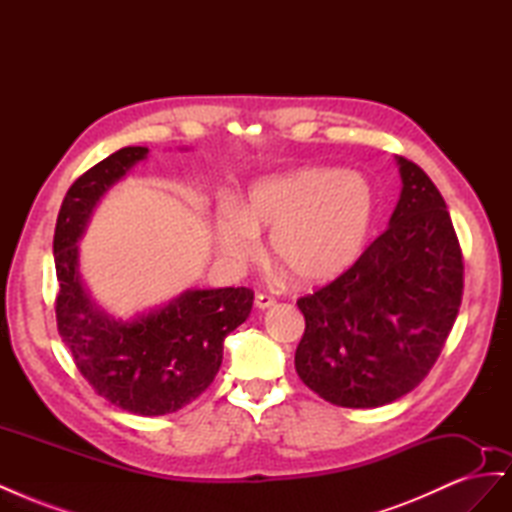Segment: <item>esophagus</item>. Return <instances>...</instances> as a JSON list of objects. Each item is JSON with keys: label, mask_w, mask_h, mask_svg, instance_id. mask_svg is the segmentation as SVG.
<instances>
[{"label": "esophagus", "mask_w": 512, "mask_h": 512, "mask_svg": "<svg viewBox=\"0 0 512 512\" xmlns=\"http://www.w3.org/2000/svg\"><path fill=\"white\" fill-rule=\"evenodd\" d=\"M254 305H256L258 309H269V307L275 305V299L269 297V294H262V292H260V294H256Z\"/></svg>", "instance_id": "1"}]
</instances>
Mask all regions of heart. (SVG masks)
<instances>
[{"mask_svg":"<svg viewBox=\"0 0 512 512\" xmlns=\"http://www.w3.org/2000/svg\"><path fill=\"white\" fill-rule=\"evenodd\" d=\"M374 192L352 170L299 168L256 181L239 209L215 215V243L230 267L260 254L271 232V254L294 280L322 286L344 275L367 243L374 222Z\"/></svg>","mask_w":512,"mask_h":512,"instance_id":"obj_1","label":"heart"}]
</instances>
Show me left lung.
<instances>
[{"label":"left lung","mask_w":512,"mask_h":512,"mask_svg":"<svg viewBox=\"0 0 512 512\" xmlns=\"http://www.w3.org/2000/svg\"><path fill=\"white\" fill-rule=\"evenodd\" d=\"M401 194L389 228L329 286L299 299L305 333L294 367L342 408L404 397L436 363L463 292L451 215L421 166L397 156Z\"/></svg>","instance_id":"obj_1"}]
</instances>
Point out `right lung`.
Instances as JSON below:
<instances>
[{
    "label": "right lung",
    "instance_id": "right-lung-1",
    "mask_svg": "<svg viewBox=\"0 0 512 512\" xmlns=\"http://www.w3.org/2000/svg\"><path fill=\"white\" fill-rule=\"evenodd\" d=\"M123 147L72 183L61 203L53 256L59 292L57 329L83 378L113 406L162 416L188 406L213 382L224 339L252 312L250 288H190L130 320L91 299L79 269V241L100 198L147 158Z\"/></svg>",
    "mask_w": 512,
    "mask_h": 512
}]
</instances>
